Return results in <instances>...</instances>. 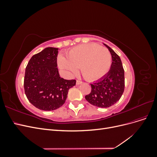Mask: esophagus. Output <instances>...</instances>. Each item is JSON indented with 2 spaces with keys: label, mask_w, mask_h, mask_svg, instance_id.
I'll use <instances>...</instances> for the list:
<instances>
[{
  "label": "esophagus",
  "mask_w": 157,
  "mask_h": 157,
  "mask_svg": "<svg viewBox=\"0 0 157 157\" xmlns=\"http://www.w3.org/2000/svg\"><path fill=\"white\" fill-rule=\"evenodd\" d=\"M82 82L80 80H77V84H82Z\"/></svg>",
  "instance_id": "esophagus-1"
}]
</instances>
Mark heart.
<instances>
[{"label":"heart","instance_id":"obj_1","mask_svg":"<svg viewBox=\"0 0 157 157\" xmlns=\"http://www.w3.org/2000/svg\"><path fill=\"white\" fill-rule=\"evenodd\" d=\"M111 63L110 52L96 43L75 46L68 52L67 58L60 56L58 59L61 68L75 73L80 67L83 77L90 81L103 77L110 70Z\"/></svg>","mask_w":157,"mask_h":157}]
</instances>
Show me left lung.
Listing matches in <instances>:
<instances>
[{
  "mask_svg": "<svg viewBox=\"0 0 157 157\" xmlns=\"http://www.w3.org/2000/svg\"><path fill=\"white\" fill-rule=\"evenodd\" d=\"M111 52L112 64L109 73L103 78L91 85V92L85 99L92 105L106 108L115 104L124 90V70L122 61L115 52L104 44Z\"/></svg>",
  "mask_w": 157,
  "mask_h": 157,
  "instance_id": "1",
  "label": "left lung"
}]
</instances>
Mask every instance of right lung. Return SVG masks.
Segmentation results:
<instances>
[{
	"label": "right lung",
	"mask_w": 157,
	"mask_h": 157,
	"mask_svg": "<svg viewBox=\"0 0 157 157\" xmlns=\"http://www.w3.org/2000/svg\"><path fill=\"white\" fill-rule=\"evenodd\" d=\"M58 48L48 47L32 56L25 68L24 90L28 100L43 111H53L62 106L69 88L76 80L59 77L57 67Z\"/></svg>",
	"instance_id": "add662e5"
}]
</instances>
